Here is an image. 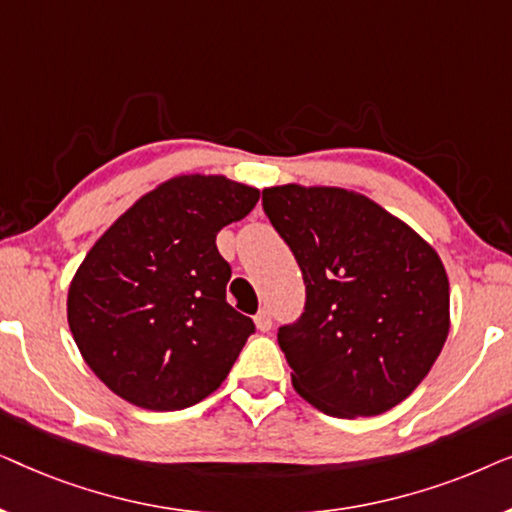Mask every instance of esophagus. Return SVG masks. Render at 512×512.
Instances as JSON below:
<instances>
[{"label":"esophagus","mask_w":512,"mask_h":512,"mask_svg":"<svg viewBox=\"0 0 512 512\" xmlns=\"http://www.w3.org/2000/svg\"><path fill=\"white\" fill-rule=\"evenodd\" d=\"M254 324H256V328H258V331H261V333H268L270 328H272V317H270V312H268V310H261V312H258L256 317H254Z\"/></svg>","instance_id":"obj_1"}]
</instances>
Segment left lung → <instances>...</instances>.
I'll return each mask as SVG.
<instances>
[{
  "label": "left lung",
  "instance_id": "obj_1",
  "mask_svg": "<svg viewBox=\"0 0 512 512\" xmlns=\"http://www.w3.org/2000/svg\"><path fill=\"white\" fill-rule=\"evenodd\" d=\"M307 303L279 328L293 389L331 417H373L429 375L450 333V279L408 223L338 186L263 188Z\"/></svg>",
  "mask_w": 512,
  "mask_h": 512
}]
</instances>
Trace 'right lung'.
<instances>
[{
  "instance_id": "right-lung-1",
  "label": "right lung",
  "mask_w": 512,
  "mask_h": 512,
  "mask_svg": "<svg viewBox=\"0 0 512 512\" xmlns=\"http://www.w3.org/2000/svg\"><path fill=\"white\" fill-rule=\"evenodd\" d=\"M258 198L256 186L223 174H177L125 209L76 268L69 331L123 401L184 410L228 377L254 321L228 305L216 233Z\"/></svg>"
}]
</instances>
